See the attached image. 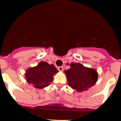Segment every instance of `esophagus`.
I'll list each match as a JSON object with an SVG mask.
<instances>
[{"instance_id": "esophagus-1", "label": "esophagus", "mask_w": 121, "mask_h": 121, "mask_svg": "<svg viewBox=\"0 0 121 121\" xmlns=\"http://www.w3.org/2000/svg\"><path fill=\"white\" fill-rule=\"evenodd\" d=\"M57 69H58V70L59 71H62L63 70H64V67H59L58 68H57Z\"/></svg>"}]
</instances>
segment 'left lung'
<instances>
[{"label": "left lung", "mask_w": 121, "mask_h": 121, "mask_svg": "<svg viewBox=\"0 0 121 121\" xmlns=\"http://www.w3.org/2000/svg\"><path fill=\"white\" fill-rule=\"evenodd\" d=\"M70 68L65 70L68 85L77 92L88 90L98 81V73L94 68L84 67L80 63H71Z\"/></svg>", "instance_id": "8db88e82"}]
</instances>
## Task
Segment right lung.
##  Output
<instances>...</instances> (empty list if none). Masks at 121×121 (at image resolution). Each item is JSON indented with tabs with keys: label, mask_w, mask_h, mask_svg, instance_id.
I'll use <instances>...</instances> for the list:
<instances>
[{
	"label": "right lung",
	"mask_w": 121,
	"mask_h": 121,
	"mask_svg": "<svg viewBox=\"0 0 121 121\" xmlns=\"http://www.w3.org/2000/svg\"><path fill=\"white\" fill-rule=\"evenodd\" d=\"M58 72L54 65L40 61L37 65L27 69L25 76L29 84L35 88L42 89L50 85L54 74Z\"/></svg>",
	"instance_id": "right-lung-1"
}]
</instances>
